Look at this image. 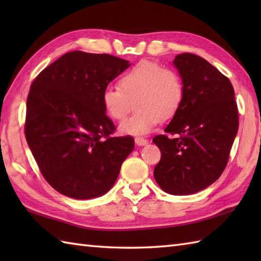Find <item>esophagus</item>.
Here are the masks:
<instances>
[{"label":"esophagus","instance_id":"obj_1","mask_svg":"<svg viewBox=\"0 0 261 261\" xmlns=\"http://www.w3.org/2000/svg\"><path fill=\"white\" fill-rule=\"evenodd\" d=\"M135 141H136V145L137 146H140V147L148 145V140L147 139H143V138H136Z\"/></svg>","mask_w":261,"mask_h":261}]
</instances>
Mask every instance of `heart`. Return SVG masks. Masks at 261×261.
I'll use <instances>...</instances> for the list:
<instances>
[{"label": "heart", "mask_w": 261, "mask_h": 261, "mask_svg": "<svg viewBox=\"0 0 261 261\" xmlns=\"http://www.w3.org/2000/svg\"><path fill=\"white\" fill-rule=\"evenodd\" d=\"M184 99V85L178 74L157 63L142 60L122 75L119 87H108L102 94L104 111L111 119L122 121L134 108L137 111L120 125V132L143 136L160 120L177 113Z\"/></svg>", "instance_id": "heart-1"}]
</instances>
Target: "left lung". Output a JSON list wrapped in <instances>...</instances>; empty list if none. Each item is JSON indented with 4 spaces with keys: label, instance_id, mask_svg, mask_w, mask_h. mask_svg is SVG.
I'll return each mask as SVG.
<instances>
[{
    "label": "left lung",
    "instance_id": "1",
    "mask_svg": "<svg viewBox=\"0 0 261 261\" xmlns=\"http://www.w3.org/2000/svg\"><path fill=\"white\" fill-rule=\"evenodd\" d=\"M184 99L165 132L153 143L162 151L154 167L158 185L171 195H190L219 178L228 164L239 127L234 90L228 77L193 54L175 57Z\"/></svg>",
    "mask_w": 261,
    "mask_h": 261
}]
</instances>
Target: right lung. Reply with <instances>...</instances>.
<instances>
[{
	"label": "right lung",
	"mask_w": 261,
	"mask_h": 261,
	"mask_svg": "<svg viewBox=\"0 0 261 261\" xmlns=\"http://www.w3.org/2000/svg\"><path fill=\"white\" fill-rule=\"evenodd\" d=\"M130 65L108 54L71 51L31 84L25 139L42 176L63 195H104L134 150L131 137H111L115 126L102 104L109 83Z\"/></svg>",
	"instance_id": "obj_1"
}]
</instances>
